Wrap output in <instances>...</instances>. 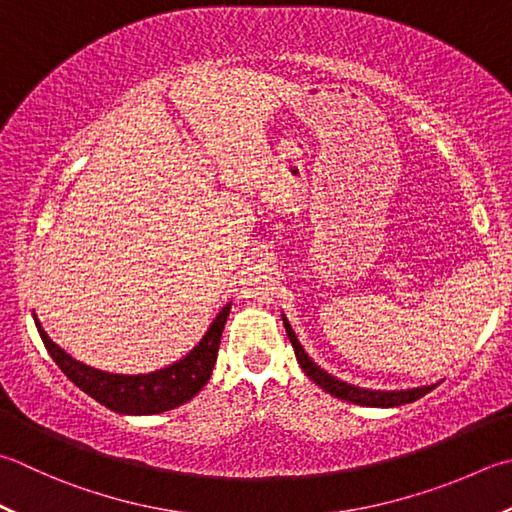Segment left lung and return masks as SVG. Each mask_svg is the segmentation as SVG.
<instances>
[{
  "label": "left lung",
  "instance_id": "obj_1",
  "mask_svg": "<svg viewBox=\"0 0 512 512\" xmlns=\"http://www.w3.org/2000/svg\"><path fill=\"white\" fill-rule=\"evenodd\" d=\"M284 317V315H282ZM284 326H286V335L290 339V344L295 348V357L299 366H302L304 373L313 379V382L324 388L326 393H330L337 399H344V402L350 404H359V406H370V408H393V406H402V404H410L415 402V399L424 397L426 393L435 388L433 386H419V388H408V390H368V388H359V386H350L342 379H337L333 375H328L326 370L319 368L313 359L306 355L304 346L297 342V337L293 333V328H290L288 319L284 317Z\"/></svg>",
  "mask_w": 512,
  "mask_h": 512
}]
</instances>
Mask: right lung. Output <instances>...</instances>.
I'll return each instance as SVG.
<instances>
[{
    "label": "right lung",
    "mask_w": 512,
    "mask_h": 512,
    "mask_svg": "<svg viewBox=\"0 0 512 512\" xmlns=\"http://www.w3.org/2000/svg\"><path fill=\"white\" fill-rule=\"evenodd\" d=\"M228 313L230 304L219 310V315L206 330L202 342L190 350L184 359L148 375H113L104 373V370L90 368L82 362H75L55 342H50L42 324L37 322L35 315L33 317L48 355L53 357V362L62 368V373L79 390H84L95 402L115 410V413L157 415L190 402L206 386L217 362V350L219 342H222V330Z\"/></svg>",
    "instance_id": "1"
}]
</instances>
